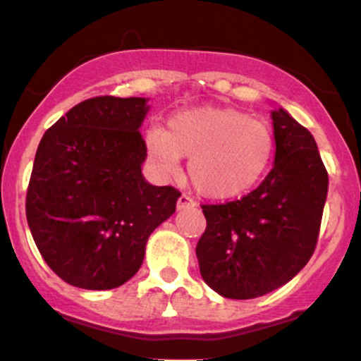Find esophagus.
<instances>
[{
    "mask_svg": "<svg viewBox=\"0 0 361 361\" xmlns=\"http://www.w3.org/2000/svg\"><path fill=\"white\" fill-rule=\"evenodd\" d=\"M186 207H195V202L190 197H186V195H181L176 202V209L183 210V209H186Z\"/></svg>",
    "mask_w": 361,
    "mask_h": 361,
    "instance_id": "obj_1",
    "label": "esophagus"
}]
</instances>
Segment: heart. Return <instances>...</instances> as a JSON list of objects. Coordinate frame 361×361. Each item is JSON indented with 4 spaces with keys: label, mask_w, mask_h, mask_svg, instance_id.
Returning a JSON list of instances; mask_svg holds the SVG:
<instances>
[{
    "label": "heart",
    "mask_w": 361,
    "mask_h": 361,
    "mask_svg": "<svg viewBox=\"0 0 361 361\" xmlns=\"http://www.w3.org/2000/svg\"><path fill=\"white\" fill-rule=\"evenodd\" d=\"M149 159L163 176L176 175L188 157V176L210 200H234L267 175L275 151L271 128L233 106H198L178 111L168 128L149 127Z\"/></svg>",
    "instance_id": "heart-1"
}]
</instances>
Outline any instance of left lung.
<instances>
[{
	"label": "left lung",
	"mask_w": 361,
	"mask_h": 361,
	"mask_svg": "<svg viewBox=\"0 0 361 361\" xmlns=\"http://www.w3.org/2000/svg\"><path fill=\"white\" fill-rule=\"evenodd\" d=\"M275 164L241 200L202 205V279L226 299L246 300L288 283L316 250L327 171L312 134L285 109L271 111Z\"/></svg>",
	"instance_id": "8db88e82"
}]
</instances>
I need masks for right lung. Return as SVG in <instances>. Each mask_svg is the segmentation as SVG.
<instances>
[{
    "mask_svg": "<svg viewBox=\"0 0 361 361\" xmlns=\"http://www.w3.org/2000/svg\"><path fill=\"white\" fill-rule=\"evenodd\" d=\"M147 102L90 98L40 140L27 222L45 263L66 283L86 290L123 285L139 271L152 231L175 214L181 193L142 176Z\"/></svg>",
    "mask_w": 361,
    "mask_h": 361,
    "instance_id": "obj_1",
    "label": "right lung"
}]
</instances>
